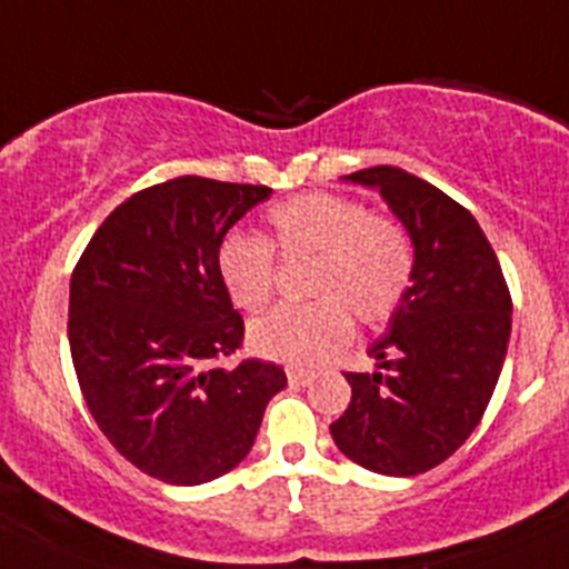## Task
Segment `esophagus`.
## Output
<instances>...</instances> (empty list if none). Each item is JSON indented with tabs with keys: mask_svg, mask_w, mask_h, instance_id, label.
I'll return each mask as SVG.
<instances>
[{
	"mask_svg": "<svg viewBox=\"0 0 569 569\" xmlns=\"http://www.w3.org/2000/svg\"><path fill=\"white\" fill-rule=\"evenodd\" d=\"M286 378H289L291 386H308L313 380V375L302 372V369H289V372H286Z\"/></svg>",
	"mask_w": 569,
	"mask_h": 569,
	"instance_id": "34e87169",
	"label": "esophagus"
}]
</instances>
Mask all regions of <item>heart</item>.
Wrapping results in <instances>:
<instances>
[{"instance_id":"b5f03b06","label":"heart","mask_w":569,"mask_h":569,"mask_svg":"<svg viewBox=\"0 0 569 569\" xmlns=\"http://www.w3.org/2000/svg\"><path fill=\"white\" fill-rule=\"evenodd\" d=\"M311 258L302 306H280L250 325L252 352L311 369L345 350L352 319L367 328L389 322L413 283L417 252L406 224L369 213L361 200L308 191L267 211V239L230 230L217 247V274L233 306L261 311L274 295L278 267Z\"/></svg>"}]
</instances>
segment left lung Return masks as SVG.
Listing matches in <instances>:
<instances>
[{"instance_id":"left-lung-1","label":"left lung","mask_w":569,"mask_h":569,"mask_svg":"<svg viewBox=\"0 0 569 569\" xmlns=\"http://www.w3.org/2000/svg\"><path fill=\"white\" fill-rule=\"evenodd\" d=\"M411 233L417 269L383 339L378 372H345L352 397L330 425L347 459L419 476L456 453L487 411L511 336V295L492 244L465 206L397 167L352 172Z\"/></svg>"}]
</instances>
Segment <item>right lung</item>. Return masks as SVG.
<instances>
[{"instance_id":"obj_1","label":"right lung","mask_w":569,"mask_h":569,"mask_svg":"<svg viewBox=\"0 0 569 569\" xmlns=\"http://www.w3.org/2000/svg\"><path fill=\"white\" fill-rule=\"evenodd\" d=\"M272 194L186 178L121 202L82 250L69 291V347L99 431L147 476L197 487L250 453L267 402L286 386L247 358L244 319L217 274V247Z\"/></svg>"}]
</instances>
